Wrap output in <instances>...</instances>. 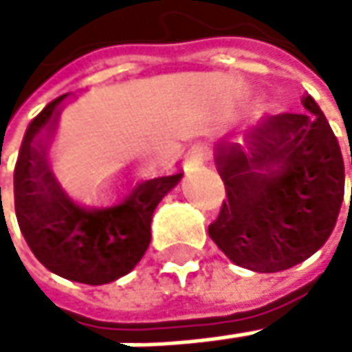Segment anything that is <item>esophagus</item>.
<instances>
[{"label": "esophagus", "mask_w": 352, "mask_h": 352, "mask_svg": "<svg viewBox=\"0 0 352 352\" xmlns=\"http://www.w3.org/2000/svg\"><path fill=\"white\" fill-rule=\"evenodd\" d=\"M209 156H211V152L207 150L205 145H194L192 150L188 152V164H200V162H207L209 160Z\"/></svg>", "instance_id": "obj_1"}]
</instances>
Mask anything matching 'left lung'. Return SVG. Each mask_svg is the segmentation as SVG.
<instances>
[{
  "instance_id": "8db88e82",
  "label": "left lung",
  "mask_w": 352,
  "mask_h": 352,
  "mask_svg": "<svg viewBox=\"0 0 352 352\" xmlns=\"http://www.w3.org/2000/svg\"><path fill=\"white\" fill-rule=\"evenodd\" d=\"M304 107L266 116L245 135V147L217 150L226 196L209 236L236 266L287 270L319 251L336 226L344 200L342 152L310 94Z\"/></svg>"
}]
</instances>
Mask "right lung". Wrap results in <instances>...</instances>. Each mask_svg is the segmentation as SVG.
Instances as JSON below:
<instances>
[{"label": "right lung", "instance_id": "right-lung-1", "mask_svg": "<svg viewBox=\"0 0 352 352\" xmlns=\"http://www.w3.org/2000/svg\"><path fill=\"white\" fill-rule=\"evenodd\" d=\"M65 97L50 101L25 133L14 168L16 219L29 249L50 272L105 285L139 264L152 239L154 209L177 186L182 173L139 184L111 209L88 211L74 205L52 177L42 141V133L54 131Z\"/></svg>", "mask_w": 352, "mask_h": 352}]
</instances>
